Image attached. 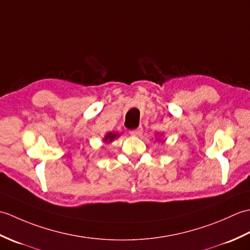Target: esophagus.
Masks as SVG:
<instances>
[{
  "label": "esophagus",
  "instance_id": "esophagus-1",
  "mask_svg": "<svg viewBox=\"0 0 250 250\" xmlns=\"http://www.w3.org/2000/svg\"><path fill=\"white\" fill-rule=\"evenodd\" d=\"M143 133V128L142 126H139V128H136L134 130H131L130 131V134L133 135V136H140Z\"/></svg>",
  "mask_w": 250,
  "mask_h": 250
}]
</instances>
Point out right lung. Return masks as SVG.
Instances as JSON below:
<instances>
[{
	"label": "right lung",
	"instance_id": "right-lung-1",
	"mask_svg": "<svg viewBox=\"0 0 250 250\" xmlns=\"http://www.w3.org/2000/svg\"><path fill=\"white\" fill-rule=\"evenodd\" d=\"M116 136H117L116 134H113V133H108L107 135L105 136V140H104V141H105V142H108V141H109V142H111V141H113V140L115 139Z\"/></svg>",
	"mask_w": 250,
	"mask_h": 250
}]
</instances>
